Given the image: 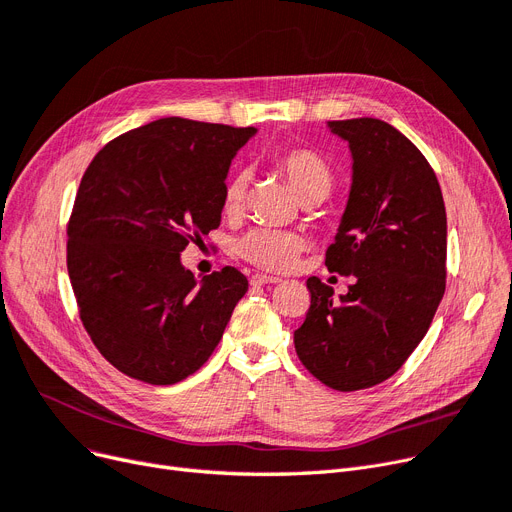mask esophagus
Returning a JSON list of instances; mask_svg holds the SVG:
<instances>
[{
  "mask_svg": "<svg viewBox=\"0 0 512 512\" xmlns=\"http://www.w3.org/2000/svg\"><path fill=\"white\" fill-rule=\"evenodd\" d=\"M249 282H251V286H265V284H276V282H280V278L267 276V274H253Z\"/></svg>",
  "mask_w": 512,
  "mask_h": 512,
  "instance_id": "obj_1",
  "label": "esophagus"
}]
</instances>
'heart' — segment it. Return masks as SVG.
<instances>
[{"instance_id": "heart-1", "label": "heart", "mask_w": 512, "mask_h": 512, "mask_svg": "<svg viewBox=\"0 0 512 512\" xmlns=\"http://www.w3.org/2000/svg\"><path fill=\"white\" fill-rule=\"evenodd\" d=\"M276 170L288 180L303 203L324 199L332 186V172L326 159L309 147H286L274 157ZM249 174L236 172L224 188V209L234 213L247 197ZM303 249V238L294 232L255 228L238 240L236 253L270 272L290 270Z\"/></svg>"}]
</instances>
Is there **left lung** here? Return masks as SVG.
Here are the masks:
<instances>
[{
  "instance_id": "8db88e82",
  "label": "left lung",
  "mask_w": 512,
  "mask_h": 512,
  "mask_svg": "<svg viewBox=\"0 0 512 512\" xmlns=\"http://www.w3.org/2000/svg\"><path fill=\"white\" fill-rule=\"evenodd\" d=\"M348 143L353 184L326 251L346 294L309 278L311 305L294 348L315 378L353 392L382 384L429 330L446 290V207L423 153L388 122L334 120Z\"/></svg>"
}]
</instances>
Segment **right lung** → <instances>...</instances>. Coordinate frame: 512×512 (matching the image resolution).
<instances>
[{
  "mask_svg": "<svg viewBox=\"0 0 512 512\" xmlns=\"http://www.w3.org/2000/svg\"><path fill=\"white\" fill-rule=\"evenodd\" d=\"M257 128L159 118L107 143L68 222V276L80 319L116 369L153 386L193 375L249 288L236 267L201 282L180 263L218 228L236 151Z\"/></svg>",
  "mask_w": 512,
  "mask_h": 512,
  "instance_id": "right-lung-1",
  "label": "right lung"
}]
</instances>
